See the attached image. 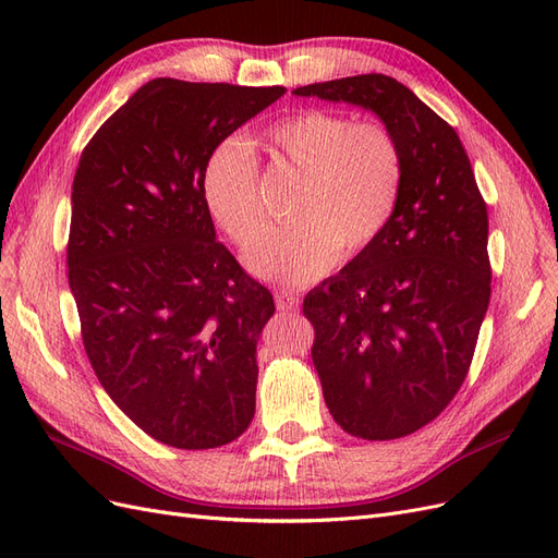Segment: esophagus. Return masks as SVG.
Returning <instances> with one entry per match:
<instances>
[{
  "label": "esophagus",
  "instance_id": "obj_1",
  "mask_svg": "<svg viewBox=\"0 0 558 558\" xmlns=\"http://www.w3.org/2000/svg\"><path fill=\"white\" fill-rule=\"evenodd\" d=\"M275 302L279 312H295L300 305V298L291 291H277L275 293Z\"/></svg>",
  "mask_w": 558,
  "mask_h": 558
}]
</instances>
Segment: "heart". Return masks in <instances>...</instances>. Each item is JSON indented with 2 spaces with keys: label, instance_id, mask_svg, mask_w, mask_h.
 <instances>
[{
  "label": "heart",
  "instance_id": "b5f03b06",
  "mask_svg": "<svg viewBox=\"0 0 558 558\" xmlns=\"http://www.w3.org/2000/svg\"><path fill=\"white\" fill-rule=\"evenodd\" d=\"M272 160L300 179L291 226L263 230L246 246V265L263 279L302 286L337 258L373 246L393 221L404 183L396 132L375 118L353 121L330 109H302L265 130ZM202 199L214 223L244 246L265 221L258 162L240 140H226L202 170Z\"/></svg>",
  "mask_w": 558,
  "mask_h": 558
}]
</instances>
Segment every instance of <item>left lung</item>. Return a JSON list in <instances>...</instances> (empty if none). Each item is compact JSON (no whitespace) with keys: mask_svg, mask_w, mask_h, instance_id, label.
<instances>
[{"mask_svg":"<svg viewBox=\"0 0 558 558\" xmlns=\"http://www.w3.org/2000/svg\"><path fill=\"white\" fill-rule=\"evenodd\" d=\"M373 109L396 132L404 183L393 221L302 302L332 418L398 440L440 416L475 356L492 298L488 214L456 130L384 74L293 90Z\"/></svg>","mask_w":558,"mask_h":558,"instance_id":"left-lung-1","label":"left lung"}]
</instances>
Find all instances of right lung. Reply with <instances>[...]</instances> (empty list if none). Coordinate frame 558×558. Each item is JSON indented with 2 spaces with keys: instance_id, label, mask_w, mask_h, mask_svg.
<instances>
[{
  "instance_id": "1",
  "label": "right lung",
  "mask_w": 558,
  "mask_h": 558,
  "mask_svg": "<svg viewBox=\"0 0 558 558\" xmlns=\"http://www.w3.org/2000/svg\"><path fill=\"white\" fill-rule=\"evenodd\" d=\"M283 93L154 78L81 154L66 277L83 349L162 445L223 447L256 414V342L275 300L216 242L199 183L214 146Z\"/></svg>"
}]
</instances>
